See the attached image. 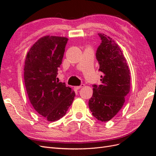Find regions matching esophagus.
<instances>
[{
    "label": "esophagus",
    "mask_w": 156,
    "mask_h": 156,
    "mask_svg": "<svg viewBox=\"0 0 156 156\" xmlns=\"http://www.w3.org/2000/svg\"><path fill=\"white\" fill-rule=\"evenodd\" d=\"M84 86V84H81V85L80 86H77V87H75V88H76L77 90H78V89H80V88H81L82 87H83Z\"/></svg>",
    "instance_id": "esophagus-1"
}]
</instances>
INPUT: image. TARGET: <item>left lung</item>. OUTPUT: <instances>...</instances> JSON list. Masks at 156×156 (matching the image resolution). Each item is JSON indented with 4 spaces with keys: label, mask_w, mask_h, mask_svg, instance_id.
<instances>
[{
    "label": "left lung",
    "mask_w": 156,
    "mask_h": 156,
    "mask_svg": "<svg viewBox=\"0 0 156 156\" xmlns=\"http://www.w3.org/2000/svg\"><path fill=\"white\" fill-rule=\"evenodd\" d=\"M101 43L96 51L100 64V85L93 84V94L88 106L98 120L112 119L123 107L130 89V72L119 45L111 37L99 33Z\"/></svg>",
    "instance_id": "left-lung-1"
}]
</instances>
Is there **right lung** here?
<instances>
[{"instance_id":"right-lung-1","label":"right lung","mask_w":156,"mask_h":156,"mask_svg":"<svg viewBox=\"0 0 156 156\" xmlns=\"http://www.w3.org/2000/svg\"><path fill=\"white\" fill-rule=\"evenodd\" d=\"M68 39L46 36L33 45L26 56L24 79L28 96L36 111L50 122L66 113L75 92L56 77Z\"/></svg>"}]
</instances>
